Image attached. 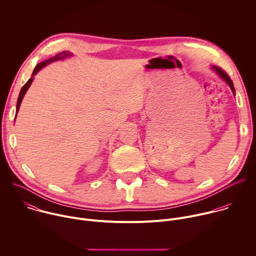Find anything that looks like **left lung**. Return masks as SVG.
Masks as SVG:
<instances>
[{"instance_id":"left-lung-1","label":"left lung","mask_w":256,"mask_h":256,"mask_svg":"<svg viewBox=\"0 0 256 256\" xmlns=\"http://www.w3.org/2000/svg\"><path fill=\"white\" fill-rule=\"evenodd\" d=\"M212 70L216 72V74L218 77H220L223 81H225L227 85H229V87L231 88V90H232V92H233V94H234V96H235V88H234L233 82H232V80L229 78V76L226 74V72H225L222 68H220L218 66H212Z\"/></svg>"}]
</instances>
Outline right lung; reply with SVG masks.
I'll list each match as a JSON object with an SVG mask.
<instances>
[{"mask_svg": "<svg viewBox=\"0 0 256 256\" xmlns=\"http://www.w3.org/2000/svg\"><path fill=\"white\" fill-rule=\"evenodd\" d=\"M72 56V54H70V52H62L56 54L54 56H52V58H48V60H44V62H40L38 66H36L34 68L33 72H32V77L27 81V83L22 87V89H21V91H20V94H19V97H18V100H17V105H16V116H15V118H16L17 114H18V112H19V108H20L21 102H22V100H23V97H24L25 93L27 92V90L29 89L30 85H31L32 82H33L34 76H35L36 74H38V72L42 68H44L46 66L50 64V62H58V60H64V58H70V56Z\"/></svg>", "mask_w": 256, "mask_h": 256, "instance_id": "add662e5", "label": "right lung"}]
</instances>
